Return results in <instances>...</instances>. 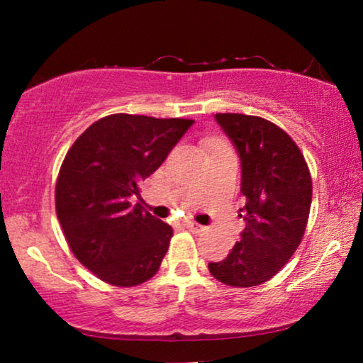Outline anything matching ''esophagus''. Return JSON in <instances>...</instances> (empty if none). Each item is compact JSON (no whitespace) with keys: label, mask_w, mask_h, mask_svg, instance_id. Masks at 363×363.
Instances as JSON below:
<instances>
[{"label":"esophagus","mask_w":363,"mask_h":363,"mask_svg":"<svg viewBox=\"0 0 363 363\" xmlns=\"http://www.w3.org/2000/svg\"><path fill=\"white\" fill-rule=\"evenodd\" d=\"M185 226H186L190 231H193V233H200V231H203V226L198 225V223H193V221H185Z\"/></svg>","instance_id":"obj_1"}]
</instances>
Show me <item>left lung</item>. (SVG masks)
I'll return each instance as SVG.
<instances>
[{"instance_id": "left-lung-1", "label": "left lung", "mask_w": 363, "mask_h": 363, "mask_svg": "<svg viewBox=\"0 0 363 363\" xmlns=\"http://www.w3.org/2000/svg\"><path fill=\"white\" fill-rule=\"evenodd\" d=\"M241 158L246 228L211 276L231 287H255L287 264L309 220L312 178L301 148L279 125L257 116L216 113Z\"/></svg>"}]
</instances>
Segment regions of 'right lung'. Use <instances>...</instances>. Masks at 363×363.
I'll use <instances>...</instances> for the list:
<instances>
[{
  "label": "right lung",
  "mask_w": 363,
  "mask_h": 363,
  "mask_svg": "<svg viewBox=\"0 0 363 363\" xmlns=\"http://www.w3.org/2000/svg\"><path fill=\"white\" fill-rule=\"evenodd\" d=\"M193 122L112 113L87 127L64 157L57 220L72 255L107 284L133 287L157 274L173 230L130 198Z\"/></svg>",
  "instance_id": "obj_1"
}]
</instances>
